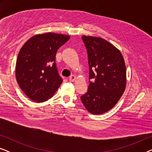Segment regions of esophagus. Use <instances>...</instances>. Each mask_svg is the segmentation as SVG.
Listing matches in <instances>:
<instances>
[{"label":"esophagus","mask_w":152,"mask_h":152,"mask_svg":"<svg viewBox=\"0 0 152 152\" xmlns=\"http://www.w3.org/2000/svg\"><path fill=\"white\" fill-rule=\"evenodd\" d=\"M76 79H77V77H76L75 75H71V76H70V77H69L70 81V82H75V81L76 80Z\"/></svg>","instance_id":"1"}]
</instances>
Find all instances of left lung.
Listing matches in <instances>:
<instances>
[{"label":"left lung","instance_id":"left-lung-1","mask_svg":"<svg viewBox=\"0 0 152 152\" xmlns=\"http://www.w3.org/2000/svg\"><path fill=\"white\" fill-rule=\"evenodd\" d=\"M82 39L88 53L89 85L81 100L89 113L99 115L115 107L125 91V62L119 50L105 39L86 35Z\"/></svg>","mask_w":152,"mask_h":152}]
</instances>
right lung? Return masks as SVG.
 Masks as SVG:
<instances>
[{"mask_svg":"<svg viewBox=\"0 0 152 152\" xmlns=\"http://www.w3.org/2000/svg\"><path fill=\"white\" fill-rule=\"evenodd\" d=\"M66 34H36L25 43L16 64V78L28 97L37 102L51 98L62 83L56 68L57 50L69 40Z\"/></svg>","mask_w":152,"mask_h":152,"instance_id":"add662e5","label":"right lung"}]
</instances>
